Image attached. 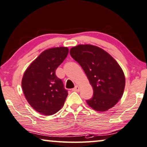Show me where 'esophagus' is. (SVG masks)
Returning <instances> with one entry per match:
<instances>
[{"label":"esophagus","mask_w":147,"mask_h":147,"mask_svg":"<svg viewBox=\"0 0 147 147\" xmlns=\"http://www.w3.org/2000/svg\"><path fill=\"white\" fill-rule=\"evenodd\" d=\"M73 91H74V92H79L80 91V87L78 86H76L73 89Z\"/></svg>","instance_id":"34e87169"}]
</instances>
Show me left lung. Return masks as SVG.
<instances>
[{"mask_svg": "<svg viewBox=\"0 0 147 147\" xmlns=\"http://www.w3.org/2000/svg\"><path fill=\"white\" fill-rule=\"evenodd\" d=\"M70 54L79 63L93 88V96L86 103L97 111L113 108L123 94L125 78L123 71L108 52L96 45H78Z\"/></svg>", "mask_w": 147, "mask_h": 147, "instance_id": "obj_1", "label": "left lung"}]
</instances>
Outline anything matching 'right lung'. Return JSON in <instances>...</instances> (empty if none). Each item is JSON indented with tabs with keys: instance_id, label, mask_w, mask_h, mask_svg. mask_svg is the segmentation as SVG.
Instances as JSON below:
<instances>
[{
	"instance_id": "1",
	"label": "right lung",
	"mask_w": 147,
	"mask_h": 147,
	"mask_svg": "<svg viewBox=\"0 0 147 147\" xmlns=\"http://www.w3.org/2000/svg\"><path fill=\"white\" fill-rule=\"evenodd\" d=\"M69 53L67 47H53L43 51L33 61L22 80L24 94L36 111L52 115L63 108L67 97L62 80L55 71Z\"/></svg>"
}]
</instances>
